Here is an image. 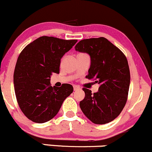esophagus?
<instances>
[{
    "label": "esophagus",
    "instance_id": "34e87169",
    "mask_svg": "<svg viewBox=\"0 0 152 152\" xmlns=\"http://www.w3.org/2000/svg\"><path fill=\"white\" fill-rule=\"evenodd\" d=\"M73 88H74V91H77V90H80V86H75V85L73 86Z\"/></svg>",
    "mask_w": 152,
    "mask_h": 152
}]
</instances>
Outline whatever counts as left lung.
Here are the masks:
<instances>
[{"label":"left lung","mask_w":152,"mask_h":152,"mask_svg":"<svg viewBox=\"0 0 152 152\" xmlns=\"http://www.w3.org/2000/svg\"><path fill=\"white\" fill-rule=\"evenodd\" d=\"M75 50L91 57L88 79L99 84V91L83 88L85 98L80 107L86 116L96 124H104L118 116L126 104L130 83L127 59L117 47L104 37L80 41Z\"/></svg>","instance_id":"1"}]
</instances>
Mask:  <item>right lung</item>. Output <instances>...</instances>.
<instances>
[{
  "instance_id": "right-lung-1",
  "label": "right lung",
  "mask_w": 152,
  "mask_h": 152,
  "mask_svg": "<svg viewBox=\"0 0 152 152\" xmlns=\"http://www.w3.org/2000/svg\"><path fill=\"white\" fill-rule=\"evenodd\" d=\"M77 42L44 36L20 53L14 72L15 95L22 112L34 122L52 119L73 92L72 86L68 83L51 86L50 76L58 74L61 59Z\"/></svg>"
}]
</instances>
